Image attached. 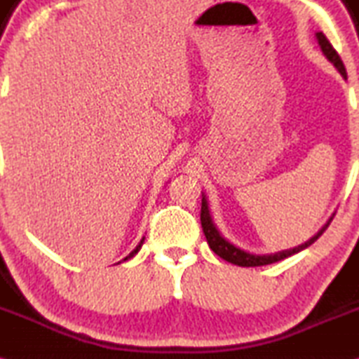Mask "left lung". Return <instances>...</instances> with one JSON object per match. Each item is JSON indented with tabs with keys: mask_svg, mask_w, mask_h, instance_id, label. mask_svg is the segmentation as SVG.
Segmentation results:
<instances>
[{
	"mask_svg": "<svg viewBox=\"0 0 359 359\" xmlns=\"http://www.w3.org/2000/svg\"><path fill=\"white\" fill-rule=\"evenodd\" d=\"M316 38H318V43H319V46H321L324 57H326L327 60H330L332 65L338 69L339 74L343 75V79L346 80L348 79L346 69H344V65H343V62H341L338 52L332 48V45L330 43V40H327L326 35H324L323 32H318V33H316ZM201 196H203V198H201V226H203V233L206 237V242H208L210 248H212V250L218 257H222L223 260H226V262H230V264L240 265V267H260V265H269V264H273V262H279V260H284L290 255L297 254V252L304 250V248L313 245L316 240L321 237L324 231H326L327 226H330L332 217H334V215H332L330 220L326 222V225H324L323 229L319 230L313 238H309L306 243H302V245L289 248V250L276 252V254L257 255V254H250V252L243 250V248H240L237 245H233V243L229 242V240L223 237V235L220 233V230H218L217 225L213 223L212 215H210L208 200H206V195H205V193H201Z\"/></svg>",
	"mask_w": 359,
	"mask_h": 359,
	"instance_id": "obj_1",
	"label": "left lung"
}]
</instances>
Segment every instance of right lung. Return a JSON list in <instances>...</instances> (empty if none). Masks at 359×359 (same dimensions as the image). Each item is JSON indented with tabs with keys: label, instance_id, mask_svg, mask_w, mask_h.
Segmentation results:
<instances>
[{
	"label": "right lung",
	"instance_id": "obj_1",
	"mask_svg": "<svg viewBox=\"0 0 359 359\" xmlns=\"http://www.w3.org/2000/svg\"><path fill=\"white\" fill-rule=\"evenodd\" d=\"M142 243H144V237H142V240H141V242H139V245H137V247H136V248H134V250H133V252H130V254H129V255H128V257H126V259H124V260H129V259H133V257H134V255H136V254H137V252H139V250H141V247H142Z\"/></svg>",
	"mask_w": 359,
	"mask_h": 359
}]
</instances>
